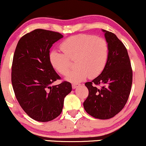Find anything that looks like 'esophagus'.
Returning a JSON list of instances; mask_svg holds the SVG:
<instances>
[{"label":"esophagus","instance_id":"34e87169","mask_svg":"<svg viewBox=\"0 0 146 146\" xmlns=\"http://www.w3.org/2000/svg\"><path fill=\"white\" fill-rule=\"evenodd\" d=\"M78 86H79V84H72V88H73V89H75V88H77V87H78Z\"/></svg>","mask_w":146,"mask_h":146}]
</instances>
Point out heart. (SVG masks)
Segmentation results:
<instances>
[{
  "mask_svg": "<svg viewBox=\"0 0 146 146\" xmlns=\"http://www.w3.org/2000/svg\"><path fill=\"white\" fill-rule=\"evenodd\" d=\"M60 48L63 54L52 51L50 61L58 73L64 75L71 69V61L75 60L76 69L66 76V79L72 83L80 82L88 77L98 76L106 67L109 57L108 42L92 34L69 37L61 42Z\"/></svg>",
  "mask_w": 146,
  "mask_h": 146,
  "instance_id": "obj_1",
  "label": "heart"
}]
</instances>
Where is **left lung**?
<instances>
[{"mask_svg":"<svg viewBox=\"0 0 146 146\" xmlns=\"http://www.w3.org/2000/svg\"><path fill=\"white\" fill-rule=\"evenodd\" d=\"M109 44V57L99 76L85 84L89 94L84 102L92 117L108 119L124 108L129 96L133 71L126 47L113 33L103 29ZM99 86V87H98Z\"/></svg>","mask_w":146,"mask_h":146,"instance_id":"1","label":"left lung"}]
</instances>
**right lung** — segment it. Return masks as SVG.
<instances>
[{"instance_id":"right-lung-1","label":"right lung","mask_w":146,"mask_h":146,"mask_svg":"<svg viewBox=\"0 0 146 146\" xmlns=\"http://www.w3.org/2000/svg\"><path fill=\"white\" fill-rule=\"evenodd\" d=\"M62 37L58 32L37 29L22 36L15 50L11 68L15 95L25 113L40 122L60 115L64 97L72 90L67 82L51 86L60 77L50 61V48Z\"/></svg>"}]
</instances>
